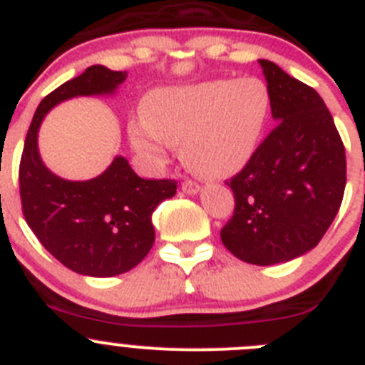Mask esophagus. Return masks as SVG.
<instances>
[{"label": "esophagus", "instance_id": "esophagus-1", "mask_svg": "<svg viewBox=\"0 0 365 365\" xmlns=\"http://www.w3.org/2000/svg\"><path fill=\"white\" fill-rule=\"evenodd\" d=\"M182 190L185 195H196L200 190V185L196 182H192V180H185V182L182 183Z\"/></svg>", "mask_w": 365, "mask_h": 365}]
</instances>
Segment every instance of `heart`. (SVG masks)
<instances>
[{
	"instance_id": "b5f03b06",
	"label": "heart",
	"mask_w": 365,
	"mask_h": 365,
	"mask_svg": "<svg viewBox=\"0 0 365 365\" xmlns=\"http://www.w3.org/2000/svg\"><path fill=\"white\" fill-rule=\"evenodd\" d=\"M269 114L271 91L255 76L163 88L130 123V140L156 165L182 143L183 162L195 173L229 178L255 158Z\"/></svg>"
}]
</instances>
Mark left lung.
I'll return each mask as SVG.
<instances>
[{"mask_svg": "<svg viewBox=\"0 0 365 365\" xmlns=\"http://www.w3.org/2000/svg\"><path fill=\"white\" fill-rule=\"evenodd\" d=\"M271 91L277 127L227 185L235 212L220 231L242 262L272 265L317 247L346 189V149L320 94L258 60Z\"/></svg>", "mask_w": 365, "mask_h": 365, "instance_id": "8db88e82", "label": "left lung"}]
</instances>
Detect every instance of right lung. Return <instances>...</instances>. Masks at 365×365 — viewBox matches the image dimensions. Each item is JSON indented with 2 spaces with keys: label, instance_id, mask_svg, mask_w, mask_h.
I'll return each mask as SVG.
<instances>
[{
  "label": "right lung",
  "instance_id": "obj_1",
  "mask_svg": "<svg viewBox=\"0 0 365 365\" xmlns=\"http://www.w3.org/2000/svg\"><path fill=\"white\" fill-rule=\"evenodd\" d=\"M125 78V72L93 65L52 91L32 118L19 162V196L29 227L56 260L87 277H116L145 258L154 244V209L176 195V182L140 178L123 156L96 178L68 182L52 175L39 158L38 129L60 101L113 94Z\"/></svg>",
  "mask_w": 365,
  "mask_h": 365
}]
</instances>
